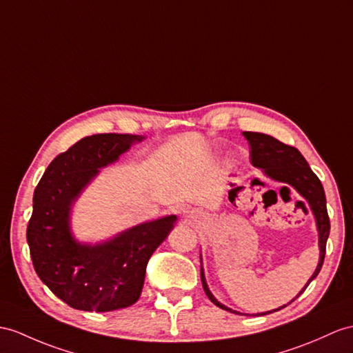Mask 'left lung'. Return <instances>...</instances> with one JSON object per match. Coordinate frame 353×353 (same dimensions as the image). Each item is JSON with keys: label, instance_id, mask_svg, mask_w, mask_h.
<instances>
[{"label": "left lung", "instance_id": "8db88e82", "mask_svg": "<svg viewBox=\"0 0 353 353\" xmlns=\"http://www.w3.org/2000/svg\"><path fill=\"white\" fill-rule=\"evenodd\" d=\"M243 134L248 141V143H250L252 165L257 169H261L262 174L265 176H268L270 179H272V181L294 187L295 190L307 201L314 216L317 235H319V252H321L319 262H317L313 276L308 279L307 285L301 289L299 294L295 296L298 298L305 290V288L310 285V281H313L317 277V274H319L325 259L326 241H328V236H330V217H328V211H326V197H325L322 183L319 181V178L314 175V172L310 169V166H308V163L303 157V154H301L296 148L289 147V145L280 142L279 139H276V137L265 133L244 132ZM201 280H202L205 294L211 299V303H214L217 307L223 308V310L226 312L235 313V314H244L236 310H232L230 307H226L225 304H221L220 301L212 295V292L210 290L208 283H206V279H205V271L202 266V254H201ZM288 304L276 308V310L257 313L253 316H263L272 312H279Z\"/></svg>", "mask_w": 353, "mask_h": 353}]
</instances>
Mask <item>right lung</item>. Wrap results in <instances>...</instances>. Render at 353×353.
<instances>
[{"instance_id":"1","label":"right lung","mask_w":353,"mask_h":353,"mask_svg":"<svg viewBox=\"0 0 353 353\" xmlns=\"http://www.w3.org/2000/svg\"><path fill=\"white\" fill-rule=\"evenodd\" d=\"M145 136H87L55 157L32 197L27 241L34 270L65 304L83 312H112L141 296L152 253L175 228V214L128 228L105 241L82 243L72 230V211L100 169Z\"/></svg>"}]
</instances>
